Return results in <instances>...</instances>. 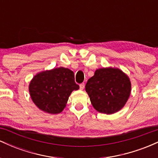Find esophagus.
<instances>
[{
  "label": "esophagus",
  "mask_w": 158,
  "mask_h": 158,
  "mask_svg": "<svg viewBox=\"0 0 158 158\" xmlns=\"http://www.w3.org/2000/svg\"><path fill=\"white\" fill-rule=\"evenodd\" d=\"M79 88H80L81 90H83L85 88V83H81V84L79 85Z\"/></svg>",
  "instance_id": "1"
}]
</instances>
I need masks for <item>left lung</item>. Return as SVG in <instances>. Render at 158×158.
I'll return each mask as SVG.
<instances>
[{"instance_id":"left-lung-1","label":"left lung","mask_w":158,"mask_h":158,"mask_svg":"<svg viewBox=\"0 0 158 158\" xmlns=\"http://www.w3.org/2000/svg\"><path fill=\"white\" fill-rule=\"evenodd\" d=\"M129 77L118 68L97 69L88 80L85 90L97 111L112 114L124 107L131 94Z\"/></svg>"}]
</instances>
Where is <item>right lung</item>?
Listing matches in <instances>:
<instances>
[{"mask_svg": "<svg viewBox=\"0 0 158 158\" xmlns=\"http://www.w3.org/2000/svg\"><path fill=\"white\" fill-rule=\"evenodd\" d=\"M79 88L74 81L73 72L62 67L40 72L29 85L34 104L40 110L51 114L61 113L72 91Z\"/></svg>", "mask_w": 158, "mask_h": 158, "instance_id": "obj_1", "label": "right lung"}]
</instances>
